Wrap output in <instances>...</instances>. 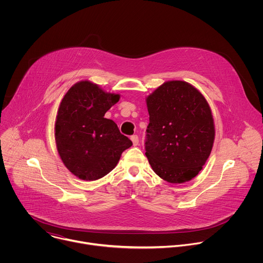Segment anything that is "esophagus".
<instances>
[{"instance_id": "obj_1", "label": "esophagus", "mask_w": 263, "mask_h": 263, "mask_svg": "<svg viewBox=\"0 0 263 263\" xmlns=\"http://www.w3.org/2000/svg\"><path fill=\"white\" fill-rule=\"evenodd\" d=\"M131 140L133 142V145H137L138 142H139V139H138V136L137 135H132L131 136Z\"/></svg>"}]
</instances>
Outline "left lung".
Returning a JSON list of instances; mask_svg holds the SVG:
<instances>
[{
  "instance_id": "8db88e82",
  "label": "left lung",
  "mask_w": 263,
  "mask_h": 263,
  "mask_svg": "<svg viewBox=\"0 0 263 263\" xmlns=\"http://www.w3.org/2000/svg\"><path fill=\"white\" fill-rule=\"evenodd\" d=\"M149 123L145 156L153 171L170 183L195 178L208 159L214 124L203 95L190 83L168 81L146 98Z\"/></svg>"
}]
</instances>
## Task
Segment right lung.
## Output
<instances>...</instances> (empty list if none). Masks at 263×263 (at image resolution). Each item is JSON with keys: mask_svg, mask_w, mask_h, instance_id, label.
<instances>
[{"mask_svg": "<svg viewBox=\"0 0 263 263\" xmlns=\"http://www.w3.org/2000/svg\"><path fill=\"white\" fill-rule=\"evenodd\" d=\"M120 95L107 93L97 84L81 81L63 97L55 124L58 153L67 170L86 181L100 179L118 164L132 145L118 125L105 119Z\"/></svg>", "mask_w": 263, "mask_h": 263, "instance_id": "obj_1", "label": "right lung"}]
</instances>
